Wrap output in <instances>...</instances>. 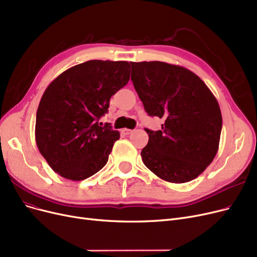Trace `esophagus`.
<instances>
[{
    "label": "esophagus",
    "instance_id": "obj_1",
    "mask_svg": "<svg viewBox=\"0 0 257 257\" xmlns=\"http://www.w3.org/2000/svg\"><path fill=\"white\" fill-rule=\"evenodd\" d=\"M121 132H122L123 135L128 136V135H130V134H131L132 130H131V129H128V128H123V129H121Z\"/></svg>",
    "mask_w": 257,
    "mask_h": 257
}]
</instances>
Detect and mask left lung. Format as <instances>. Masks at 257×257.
I'll return each instance as SVG.
<instances>
[{
	"instance_id": "1",
	"label": "left lung",
	"mask_w": 257,
	"mask_h": 257,
	"mask_svg": "<svg viewBox=\"0 0 257 257\" xmlns=\"http://www.w3.org/2000/svg\"><path fill=\"white\" fill-rule=\"evenodd\" d=\"M131 80L150 116L164 119L148 134L142 160L164 181L185 183L212 163L222 128L217 99L198 76L183 66L161 61L130 62Z\"/></svg>"
}]
</instances>
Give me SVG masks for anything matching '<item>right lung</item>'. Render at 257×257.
Listing matches in <instances>:
<instances>
[{
    "instance_id": "obj_1",
    "label": "right lung",
    "mask_w": 257,
    "mask_h": 257,
    "mask_svg": "<svg viewBox=\"0 0 257 257\" xmlns=\"http://www.w3.org/2000/svg\"><path fill=\"white\" fill-rule=\"evenodd\" d=\"M129 62L90 60L61 73L43 93L36 115V143L61 177L80 181L107 164L119 132L99 118L128 83Z\"/></svg>"
}]
</instances>
